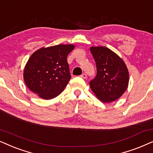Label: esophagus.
<instances>
[{"label": "esophagus", "instance_id": "1", "mask_svg": "<svg viewBox=\"0 0 153 153\" xmlns=\"http://www.w3.org/2000/svg\"><path fill=\"white\" fill-rule=\"evenodd\" d=\"M80 77H81V78H84V79H86L87 78V74H86V73H82V74L80 75Z\"/></svg>", "mask_w": 153, "mask_h": 153}]
</instances>
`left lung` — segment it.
Returning a JSON list of instances; mask_svg holds the SVG:
<instances>
[{
    "label": "left lung",
    "mask_w": 153,
    "mask_h": 153,
    "mask_svg": "<svg viewBox=\"0 0 153 153\" xmlns=\"http://www.w3.org/2000/svg\"><path fill=\"white\" fill-rule=\"evenodd\" d=\"M91 54L97 66V75L89 82L97 97L105 103L119 99L129 83V72L123 60L105 47H92Z\"/></svg>",
    "instance_id": "8db88e82"
}]
</instances>
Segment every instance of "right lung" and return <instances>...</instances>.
<instances>
[{
	"label": "right lung",
	"mask_w": 153,
	"mask_h": 153,
	"mask_svg": "<svg viewBox=\"0 0 153 153\" xmlns=\"http://www.w3.org/2000/svg\"><path fill=\"white\" fill-rule=\"evenodd\" d=\"M73 49V45H57L36 51L24 71L28 89L43 99L59 95L71 78L67 56Z\"/></svg>",
	"instance_id": "obj_1"
}]
</instances>
